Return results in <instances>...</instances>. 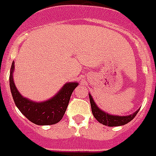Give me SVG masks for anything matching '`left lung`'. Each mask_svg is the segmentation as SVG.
<instances>
[{"label": "left lung", "mask_w": 156, "mask_h": 156, "mask_svg": "<svg viewBox=\"0 0 156 156\" xmlns=\"http://www.w3.org/2000/svg\"><path fill=\"white\" fill-rule=\"evenodd\" d=\"M89 98H90L91 112H92V114L95 117V119H97L100 123H102L103 125L108 126V127H115V126H122L127 124L131 120H133V118L137 115L138 112L140 110V108H139L133 113L127 116L113 115V114H110V113L101 110V108L96 104V102L90 93H89Z\"/></svg>", "instance_id": "left-lung-1"}]
</instances>
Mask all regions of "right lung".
Here are the masks:
<instances>
[{"mask_svg": "<svg viewBox=\"0 0 156 156\" xmlns=\"http://www.w3.org/2000/svg\"><path fill=\"white\" fill-rule=\"evenodd\" d=\"M14 62L10 70V89L16 108L29 121L37 125H52L62 119L69 104V98L79 83L67 82L53 98L46 101H34L21 95L13 80Z\"/></svg>", "mask_w": 156, "mask_h": 156, "instance_id": "add662e5", "label": "right lung"}]
</instances>
